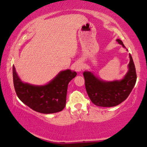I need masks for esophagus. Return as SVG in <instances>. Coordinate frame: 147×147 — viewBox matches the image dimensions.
Listing matches in <instances>:
<instances>
[{
  "label": "esophagus",
  "mask_w": 147,
  "mask_h": 147,
  "mask_svg": "<svg viewBox=\"0 0 147 147\" xmlns=\"http://www.w3.org/2000/svg\"><path fill=\"white\" fill-rule=\"evenodd\" d=\"M83 69V63L82 62H79L75 66V69L77 72H80Z\"/></svg>",
  "instance_id": "1"
}]
</instances>
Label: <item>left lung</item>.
<instances>
[{
    "mask_svg": "<svg viewBox=\"0 0 147 147\" xmlns=\"http://www.w3.org/2000/svg\"><path fill=\"white\" fill-rule=\"evenodd\" d=\"M117 41L125 47L122 40L117 39ZM129 57V71L121 80L105 82L90 72H84L86 90L93 104L98 107H111L117 106L127 98L136 81L135 66L131 54Z\"/></svg>",
    "mask_w": 147,
    "mask_h": 147,
    "instance_id": "left-lung-1",
    "label": "left lung"
}]
</instances>
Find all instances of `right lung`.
Listing matches in <instances>:
<instances>
[{"instance_id": "right-lung-1", "label": "right lung", "mask_w": 147, "mask_h": 147, "mask_svg": "<svg viewBox=\"0 0 147 147\" xmlns=\"http://www.w3.org/2000/svg\"><path fill=\"white\" fill-rule=\"evenodd\" d=\"M13 83L18 98L36 112L50 114L63 111L66 105L69 82L76 76L71 70L61 71L53 80L43 86H36L21 81L12 67Z\"/></svg>"}]
</instances>
